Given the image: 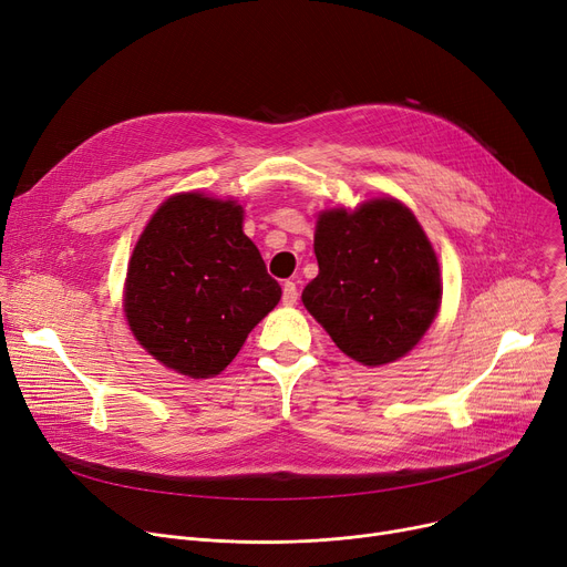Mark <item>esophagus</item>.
<instances>
[{
  "label": "esophagus",
  "mask_w": 567,
  "mask_h": 567,
  "mask_svg": "<svg viewBox=\"0 0 567 567\" xmlns=\"http://www.w3.org/2000/svg\"><path fill=\"white\" fill-rule=\"evenodd\" d=\"M296 301H299V287H296V282L287 280V282L282 285V303H285V306H293Z\"/></svg>",
  "instance_id": "esophagus-1"
}]
</instances>
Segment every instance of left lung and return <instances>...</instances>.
<instances>
[{
    "mask_svg": "<svg viewBox=\"0 0 567 567\" xmlns=\"http://www.w3.org/2000/svg\"><path fill=\"white\" fill-rule=\"evenodd\" d=\"M303 306L349 359L377 368L421 342L441 306L439 259L411 208L377 197L321 212Z\"/></svg>",
    "mask_w": 567,
    "mask_h": 567,
    "instance_id": "left-lung-1",
    "label": "left lung"
}]
</instances>
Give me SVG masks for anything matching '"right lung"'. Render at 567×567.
<instances>
[{
    "label": "right lung",
    "instance_id": "right-lung-1",
    "mask_svg": "<svg viewBox=\"0 0 567 567\" xmlns=\"http://www.w3.org/2000/svg\"><path fill=\"white\" fill-rule=\"evenodd\" d=\"M282 296L244 234V206L202 193L165 199L128 261L124 312L135 340L165 368L220 374Z\"/></svg>",
    "mask_w": 567,
    "mask_h": 567
}]
</instances>
